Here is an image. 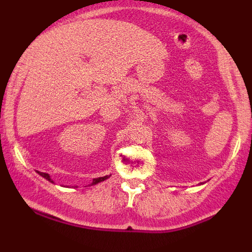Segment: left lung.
<instances>
[{
    "mask_svg": "<svg viewBox=\"0 0 252 252\" xmlns=\"http://www.w3.org/2000/svg\"><path fill=\"white\" fill-rule=\"evenodd\" d=\"M199 185H201V184H199Z\"/></svg>",
    "mask_w": 252,
    "mask_h": 252,
    "instance_id": "obj_1",
    "label": "left lung"
}]
</instances>
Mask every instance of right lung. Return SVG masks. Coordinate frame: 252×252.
I'll return each mask as SVG.
<instances>
[{"label":"right lung","instance_id":"obj_1","mask_svg":"<svg viewBox=\"0 0 252 252\" xmlns=\"http://www.w3.org/2000/svg\"><path fill=\"white\" fill-rule=\"evenodd\" d=\"M37 174H40L42 176V178H45L46 180H48L50 182H52V184H54V181L52 180L50 174H47V173H41V172H37ZM110 175H105V176H102V178H97V179H94V181L91 182V185H97L99 184V182H102L104 180H106V179H109Z\"/></svg>","mask_w":252,"mask_h":252}]
</instances>
